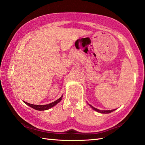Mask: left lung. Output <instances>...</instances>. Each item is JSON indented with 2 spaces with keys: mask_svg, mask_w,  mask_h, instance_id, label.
I'll list each match as a JSON object with an SVG mask.
<instances>
[{
  "mask_svg": "<svg viewBox=\"0 0 145 145\" xmlns=\"http://www.w3.org/2000/svg\"><path fill=\"white\" fill-rule=\"evenodd\" d=\"M89 106H90L92 108H93V110H95V111H96L97 112H99V113H101V114H110V113H111L112 112H114V110H115V109H114V110H100L99 109H97V108H95L93 107V106H91V105H89Z\"/></svg>",
  "mask_w": 145,
  "mask_h": 145,
  "instance_id": "8db88e82",
  "label": "left lung"
}]
</instances>
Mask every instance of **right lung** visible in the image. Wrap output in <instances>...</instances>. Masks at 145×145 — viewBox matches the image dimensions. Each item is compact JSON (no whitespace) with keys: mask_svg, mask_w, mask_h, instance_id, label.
<instances>
[{"mask_svg":"<svg viewBox=\"0 0 145 145\" xmlns=\"http://www.w3.org/2000/svg\"><path fill=\"white\" fill-rule=\"evenodd\" d=\"M62 98H63V95L60 97L58 99H57L56 101L52 102V103H51L44 105H33V104L28 103H27L25 101H23V102L25 103V104H27V105L30 106V107H31L33 109L37 110H39V111H42V110H46L51 108H52V107H53L57 103H58L60 101H61V100L62 99Z\"/></svg>","mask_w":145,"mask_h":145,"instance_id":"right-lung-1","label":"right lung"}]
</instances>
